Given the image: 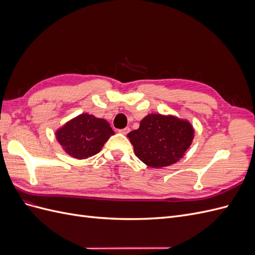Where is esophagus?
<instances>
[{"mask_svg": "<svg viewBox=\"0 0 255 255\" xmlns=\"http://www.w3.org/2000/svg\"><path fill=\"white\" fill-rule=\"evenodd\" d=\"M128 132H129V128H125L122 129H119V133H121L123 135H127Z\"/></svg>", "mask_w": 255, "mask_h": 255, "instance_id": "1", "label": "esophagus"}]
</instances>
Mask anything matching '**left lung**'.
I'll use <instances>...</instances> for the list:
<instances>
[{
    "instance_id": "left-lung-1",
    "label": "left lung",
    "mask_w": 255,
    "mask_h": 255,
    "mask_svg": "<svg viewBox=\"0 0 255 255\" xmlns=\"http://www.w3.org/2000/svg\"><path fill=\"white\" fill-rule=\"evenodd\" d=\"M195 129L175 116L150 114L138 129L128 134L136 156L152 168L167 167L184 156L194 139Z\"/></svg>"
}]
</instances>
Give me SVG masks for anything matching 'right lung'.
Here are the masks:
<instances>
[{"mask_svg": "<svg viewBox=\"0 0 255 255\" xmlns=\"http://www.w3.org/2000/svg\"><path fill=\"white\" fill-rule=\"evenodd\" d=\"M110 123L94 115L81 114L56 130V139L69 155L85 159L101 151L114 135Z\"/></svg>", "mask_w": 255, "mask_h": 255, "instance_id": "obj_1", "label": "right lung"}]
</instances>
